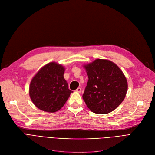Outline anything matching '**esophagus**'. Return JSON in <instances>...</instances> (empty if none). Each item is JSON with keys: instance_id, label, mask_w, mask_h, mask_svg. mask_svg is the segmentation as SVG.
I'll return each instance as SVG.
<instances>
[{"instance_id": "obj_1", "label": "esophagus", "mask_w": 155, "mask_h": 155, "mask_svg": "<svg viewBox=\"0 0 155 155\" xmlns=\"http://www.w3.org/2000/svg\"><path fill=\"white\" fill-rule=\"evenodd\" d=\"M75 91H76L77 92H81V88H77Z\"/></svg>"}]
</instances>
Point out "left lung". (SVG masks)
Masks as SVG:
<instances>
[{
	"mask_svg": "<svg viewBox=\"0 0 155 155\" xmlns=\"http://www.w3.org/2000/svg\"><path fill=\"white\" fill-rule=\"evenodd\" d=\"M88 80L83 99L92 112L105 114L115 110L125 98L127 79L112 61L96 59L84 65Z\"/></svg>",
	"mask_w": 155,
	"mask_h": 155,
	"instance_id": "left-lung-1",
	"label": "left lung"
}]
</instances>
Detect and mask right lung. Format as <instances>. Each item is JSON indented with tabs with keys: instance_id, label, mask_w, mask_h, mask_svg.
Masks as SVG:
<instances>
[{
	"instance_id": "obj_1",
	"label": "right lung",
	"mask_w": 155,
	"mask_h": 155,
	"mask_svg": "<svg viewBox=\"0 0 155 155\" xmlns=\"http://www.w3.org/2000/svg\"><path fill=\"white\" fill-rule=\"evenodd\" d=\"M65 68L56 62H50L32 78L29 94L35 106L45 112H57L66 103L73 91L68 89L63 75Z\"/></svg>"
}]
</instances>
